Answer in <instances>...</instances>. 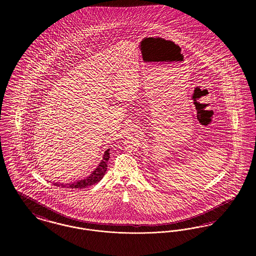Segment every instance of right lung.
Here are the masks:
<instances>
[{
  "label": "right lung",
  "mask_w": 256,
  "mask_h": 256,
  "mask_svg": "<svg viewBox=\"0 0 256 256\" xmlns=\"http://www.w3.org/2000/svg\"><path fill=\"white\" fill-rule=\"evenodd\" d=\"M110 148H108L104 152V154L102 156V159L100 160L97 168L93 170L90 174V176H88L84 180H76L74 182L66 183V184L56 182L54 183V185L62 187V188L66 187V188H72V189H82V188L89 187L91 185H94V184L98 182L104 178V176L106 174V172L108 170V161L110 159Z\"/></svg>",
  "instance_id": "right-lung-1"
}]
</instances>
